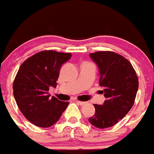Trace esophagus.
I'll use <instances>...</instances> for the list:
<instances>
[{
  "mask_svg": "<svg viewBox=\"0 0 154 154\" xmlns=\"http://www.w3.org/2000/svg\"><path fill=\"white\" fill-rule=\"evenodd\" d=\"M78 104H80V105H84V104H85L86 102H84V101H79V100H77L76 101Z\"/></svg>",
  "mask_w": 154,
  "mask_h": 154,
  "instance_id": "esophagus-1",
  "label": "esophagus"
}]
</instances>
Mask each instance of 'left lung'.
Returning <instances> with one entry per match:
<instances>
[{
	"label": "left lung",
	"mask_w": 154,
	"mask_h": 154,
	"mask_svg": "<svg viewBox=\"0 0 154 154\" xmlns=\"http://www.w3.org/2000/svg\"><path fill=\"white\" fill-rule=\"evenodd\" d=\"M90 57L99 67L100 86L106 100L94 104V116L88 121L97 128L116 125L133 107L138 88V78L131 62L113 51H97Z\"/></svg>",
	"instance_id": "1"
}]
</instances>
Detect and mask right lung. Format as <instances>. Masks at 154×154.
Segmentation results:
<instances>
[{
	"label": "right lung",
	"mask_w": 154,
	"mask_h": 154,
	"mask_svg": "<svg viewBox=\"0 0 154 154\" xmlns=\"http://www.w3.org/2000/svg\"><path fill=\"white\" fill-rule=\"evenodd\" d=\"M71 53L49 50L35 54L22 63L13 81L16 104L27 120L39 127H50L58 121L69 105L48 94L56 87L61 66Z\"/></svg>",
	"instance_id": "1"
}]
</instances>
